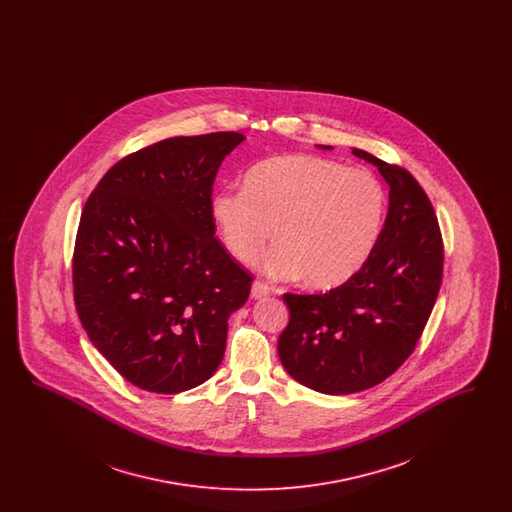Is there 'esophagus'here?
<instances>
[{"instance_id":"obj_1","label":"esophagus","mask_w":512,"mask_h":512,"mask_svg":"<svg viewBox=\"0 0 512 512\" xmlns=\"http://www.w3.org/2000/svg\"><path fill=\"white\" fill-rule=\"evenodd\" d=\"M267 295H270V288H268L267 284L255 280L253 286H251V297L253 299H265Z\"/></svg>"}]
</instances>
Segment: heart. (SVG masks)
Returning <instances> with one entry per match:
<instances>
[{
	"mask_svg": "<svg viewBox=\"0 0 512 512\" xmlns=\"http://www.w3.org/2000/svg\"><path fill=\"white\" fill-rule=\"evenodd\" d=\"M220 240L249 261L270 238L255 267L274 280L303 278L328 290L347 282L370 257L386 215V192L372 172L317 155H282L255 165L245 188L209 197Z\"/></svg>",
	"mask_w": 512,
	"mask_h": 512,
	"instance_id": "heart-1",
	"label": "heart"
}]
</instances>
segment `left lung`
I'll return each instance as SVG.
<instances>
[{
  "mask_svg": "<svg viewBox=\"0 0 512 512\" xmlns=\"http://www.w3.org/2000/svg\"><path fill=\"white\" fill-rule=\"evenodd\" d=\"M351 151L390 186L384 228L365 265L340 288L284 295L290 322L278 340L286 372L326 395L368 390L407 361L438 299L443 270L438 219L418 182L363 149Z\"/></svg>",
  "mask_w": 512,
  "mask_h": 512,
  "instance_id": "1",
  "label": "left lung"
}]
</instances>
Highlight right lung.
Returning a JSON list of instances; mask_svg holds the SVG:
<instances>
[{"instance_id": "right-lung-1", "label": "right lung", "mask_w": 512, "mask_h": 512, "mask_svg": "<svg viewBox=\"0 0 512 512\" xmlns=\"http://www.w3.org/2000/svg\"><path fill=\"white\" fill-rule=\"evenodd\" d=\"M240 132L178 136L124 157L88 197L74 247V303L90 341L140 390L209 380L251 276L215 238L209 197Z\"/></svg>"}]
</instances>
